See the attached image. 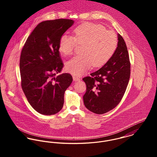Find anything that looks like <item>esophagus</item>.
<instances>
[{
  "label": "esophagus",
  "instance_id": "34e87169",
  "mask_svg": "<svg viewBox=\"0 0 157 157\" xmlns=\"http://www.w3.org/2000/svg\"><path fill=\"white\" fill-rule=\"evenodd\" d=\"M73 80L75 81V82H77V81L80 80V78H78V77L74 75V76H73Z\"/></svg>",
  "mask_w": 157,
  "mask_h": 157
}]
</instances>
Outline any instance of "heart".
Returning <instances> with one entry per match:
<instances>
[{"label": "heart", "instance_id": "obj_1", "mask_svg": "<svg viewBox=\"0 0 157 157\" xmlns=\"http://www.w3.org/2000/svg\"><path fill=\"white\" fill-rule=\"evenodd\" d=\"M73 33L74 37L63 34L59 44L60 52L65 56L72 54L77 44L83 45V55L73 57L66 64L67 70L72 74L81 75L92 65L95 67L103 65L117 49V35L101 25L86 23L77 27Z\"/></svg>", "mask_w": 157, "mask_h": 157}]
</instances>
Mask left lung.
I'll list each match as a JSON object with an SVG mask.
<instances>
[{
	"label": "left lung",
	"instance_id": "obj_1",
	"mask_svg": "<svg viewBox=\"0 0 157 157\" xmlns=\"http://www.w3.org/2000/svg\"><path fill=\"white\" fill-rule=\"evenodd\" d=\"M118 36V45L112 57L102 67L83 80L86 85L83 95L86 108L97 114L115 108L121 100L129 83L131 66L129 54L123 37Z\"/></svg>",
	"mask_w": 157,
	"mask_h": 157
}]
</instances>
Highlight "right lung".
<instances>
[{
    "instance_id": "1",
    "label": "right lung",
    "mask_w": 157,
    "mask_h": 157,
    "mask_svg": "<svg viewBox=\"0 0 157 157\" xmlns=\"http://www.w3.org/2000/svg\"><path fill=\"white\" fill-rule=\"evenodd\" d=\"M74 23L65 19L40 23L22 50V88L31 106L41 114L54 115L62 109L65 92L72 82L68 73L56 75L63 67L59 50L60 39Z\"/></svg>"
}]
</instances>
